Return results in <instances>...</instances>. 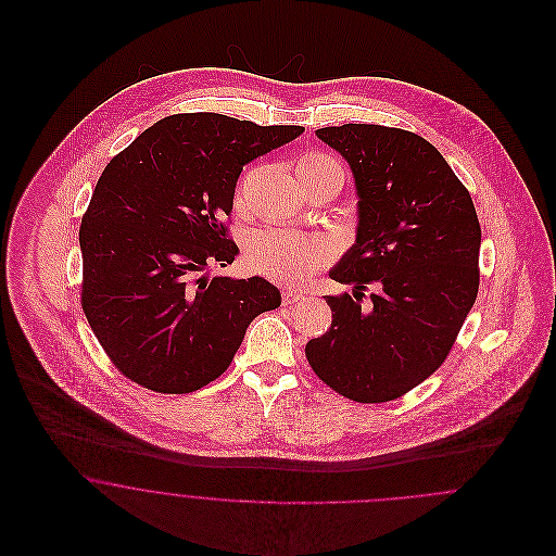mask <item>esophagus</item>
I'll return each instance as SVG.
<instances>
[{"label":"esophagus","mask_w":556,"mask_h":556,"mask_svg":"<svg viewBox=\"0 0 556 556\" xmlns=\"http://www.w3.org/2000/svg\"><path fill=\"white\" fill-rule=\"evenodd\" d=\"M304 295L300 291L286 290L281 293V302L288 306V304H295V302H302Z\"/></svg>","instance_id":"34e87169"}]
</instances>
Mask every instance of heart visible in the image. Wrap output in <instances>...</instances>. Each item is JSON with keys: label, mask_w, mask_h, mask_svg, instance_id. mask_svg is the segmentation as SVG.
Segmentation results:
<instances>
[{"label": "heart", "mask_w": 556, "mask_h": 556, "mask_svg": "<svg viewBox=\"0 0 556 556\" xmlns=\"http://www.w3.org/2000/svg\"><path fill=\"white\" fill-rule=\"evenodd\" d=\"M318 175H336L344 181V168L327 152L311 150L298 162V177L308 179ZM248 200V181L236 189V208L243 211ZM243 261L256 275H263L277 283H300L308 279L329 261V248L323 239L288 229L266 227L252 233L243 248Z\"/></svg>", "instance_id": "b5f03b06"}]
</instances>
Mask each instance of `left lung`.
Here are the masks:
<instances>
[{"label": "left lung", "mask_w": 556, "mask_h": 556, "mask_svg": "<svg viewBox=\"0 0 556 556\" xmlns=\"http://www.w3.org/2000/svg\"><path fill=\"white\" fill-rule=\"evenodd\" d=\"M350 164L358 233L327 295L331 327L306 344L308 365L354 402H390L438 369L476 304L481 227L469 189L417 132L383 125L318 129ZM374 288L369 307L364 291Z\"/></svg>", "instance_id": "1"}]
</instances>
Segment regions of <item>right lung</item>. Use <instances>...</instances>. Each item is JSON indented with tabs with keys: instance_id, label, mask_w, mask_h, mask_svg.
<instances>
[{
	"instance_id": "obj_1",
	"label": "right lung",
	"mask_w": 556,
	"mask_h": 556,
	"mask_svg": "<svg viewBox=\"0 0 556 556\" xmlns=\"http://www.w3.org/2000/svg\"><path fill=\"white\" fill-rule=\"evenodd\" d=\"M304 127L216 112L170 114L108 162L80 220V306L112 365L159 394H189L231 365L248 325L281 304L263 277H206L231 265L243 164Z\"/></svg>"
}]
</instances>
